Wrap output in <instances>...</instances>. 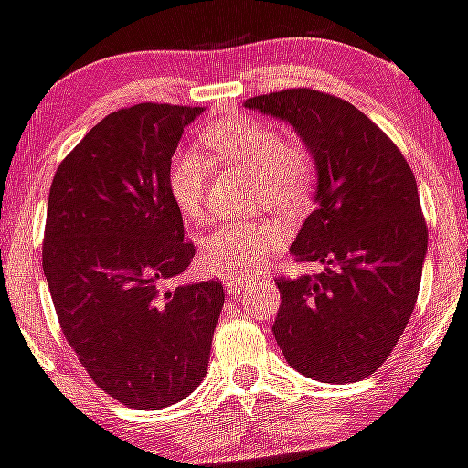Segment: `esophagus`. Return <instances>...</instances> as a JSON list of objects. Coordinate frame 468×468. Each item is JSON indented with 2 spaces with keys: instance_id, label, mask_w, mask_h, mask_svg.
Segmentation results:
<instances>
[{
  "instance_id": "obj_1",
  "label": "esophagus",
  "mask_w": 468,
  "mask_h": 468,
  "mask_svg": "<svg viewBox=\"0 0 468 468\" xmlns=\"http://www.w3.org/2000/svg\"><path fill=\"white\" fill-rule=\"evenodd\" d=\"M248 285H250V281L241 279V276H227L225 279L227 292H241V291H246Z\"/></svg>"
}]
</instances>
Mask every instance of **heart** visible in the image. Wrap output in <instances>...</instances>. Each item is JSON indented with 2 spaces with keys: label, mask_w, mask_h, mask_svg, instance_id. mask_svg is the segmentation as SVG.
Instances as JSON below:
<instances>
[{
  "label": "heart",
  "mask_w": 468,
  "mask_h": 468,
  "mask_svg": "<svg viewBox=\"0 0 468 468\" xmlns=\"http://www.w3.org/2000/svg\"><path fill=\"white\" fill-rule=\"evenodd\" d=\"M201 140L210 156L255 173L262 204L295 213L314 194L318 166L307 143L283 138L274 123L250 114H229L208 123ZM198 150H177L168 164V189L189 220L206 215L213 161ZM276 220L220 222L201 241V267L210 276H248L262 270L285 241Z\"/></svg>",
  "instance_id": "obj_1"
}]
</instances>
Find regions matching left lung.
<instances>
[{"mask_svg":"<svg viewBox=\"0 0 468 468\" xmlns=\"http://www.w3.org/2000/svg\"><path fill=\"white\" fill-rule=\"evenodd\" d=\"M246 107L295 126L318 166V206L291 253L325 270L276 279V345L297 373L358 382L391 356L417 304L429 229L412 168L378 123L324 90H276Z\"/></svg>","mask_w":468,"mask_h":468,"instance_id":"left-lung-1","label":"left lung"}]
</instances>
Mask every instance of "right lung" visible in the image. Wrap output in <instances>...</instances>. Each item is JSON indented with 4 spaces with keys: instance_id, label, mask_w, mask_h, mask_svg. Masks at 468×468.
I'll return each mask as SVG.
<instances>
[{
    "instance_id": "1",
    "label": "right lung",
    "mask_w": 468,
    "mask_h": 468,
    "mask_svg": "<svg viewBox=\"0 0 468 468\" xmlns=\"http://www.w3.org/2000/svg\"><path fill=\"white\" fill-rule=\"evenodd\" d=\"M201 112H112L60 161L48 192L41 264L58 324L98 388L138 410L201 384L225 304L220 281L164 288L194 258L168 164Z\"/></svg>"
}]
</instances>
